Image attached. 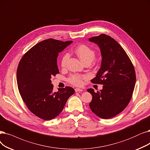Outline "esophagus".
Wrapping results in <instances>:
<instances>
[{"instance_id":"esophagus-1","label":"esophagus","mask_w":150,"mask_h":150,"mask_svg":"<svg viewBox=\"0 0 150 150\" xmlns=\"http://www.w3.org/2000/svg\"><path fill=\"white\" fill-rule=\"evenodd\" d=\"M83 91L82 89H81V88H75V92H82Z\"/></svg>"}]
</instances>
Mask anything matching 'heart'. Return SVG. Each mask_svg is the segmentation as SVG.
<instances>
[{"instance_id": "obj_1", "label": "heart", "mask_w": 150, "mask_h": 150, "mask_svg": "<svg viewBox=\"0 0 150 150\" xmlns=\"http://www.w3.org/2000/svg\"><path fill=\"white\" fill-rule=\"evenodd\" d=\"M74 52L81 59V60L84 63L87 62L91 63L95 57V50L85 44H81L77 46L74 50ZM69 57V55L68 53H64L62 55L60 62L62 67L64 68L66 67ZM86 77H87L84 75L74 74L68 77V81L71 84L76 86H80L82 84L83 80L85 79Z\"/></svg>"}]
</instances>
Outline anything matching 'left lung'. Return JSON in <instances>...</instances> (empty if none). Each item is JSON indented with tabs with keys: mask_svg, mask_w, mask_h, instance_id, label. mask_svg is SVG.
<instances>
[{
	"mask_svg": "<svg viewBox=\"0 0 150 150\" xmlns=\"http://www.w3.org/2000/svg\"><path fill=\"white\" fill-rule=\"evenodd\" d=\"M88 40L98 45L102 57L101 67L91 82L103 85L97 92L87 89L92 95L89 106L97 116L110 119L129 103L136 81L135 69L123 48L110 35L101 34Z\"/></svg>",
	"mask_w": 150,
	"mask_h": 150,
	"instance_id": "obj_1",
	"label": "left lung"
}]
</instances>
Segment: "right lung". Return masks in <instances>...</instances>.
Listing matches in <instances>:
<instances>
[{"label":"right lung","mask_w":150,"mask_h":150,"mask_svg":"<svg viewBox=\"0 0 150 150\" xmlns=\"http://www.w3.org/2000/svg\"><path fill=\"white\" fill-rule=\"evenodd\" d=\"M72 41L48 39L29 49L18 66L17 84L21 97L28 108L44 120H51L60 113L74 90L71 87L53 91L51 77L59 74L58 53Z\"/></svg>","instance_id":"right-lung-1"}]
</instances>
